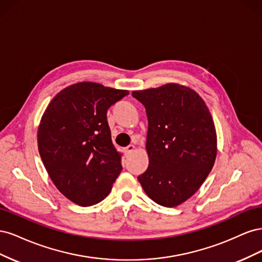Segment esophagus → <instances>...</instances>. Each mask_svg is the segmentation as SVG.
<instances>
[{
  "label": "esophagus",
  "instance_id": "1",
  "mask_svg": "<svg viewBox=\"0 0 262 262\" xmlns=\"http://www.w3.org/2000/svg\"><path fill=\"white\" fill-rule=\"evenodd\" d=\"M134 148H136V147H134V145H132V144H130V145L126 146V147L124 148V153H125V155H130V154L133 152V150H134Z\"/></svg>",
  "mask_w": 262,
  "mask_h": 262
}]
</instances>
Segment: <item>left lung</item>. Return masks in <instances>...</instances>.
I'll return each mask as SVG.
<instances>
[{
  "label": "left lung",
  "mask_w": 262,
  "mask_h": 262,
  "mask_svg": "<svg viewBox=\"0 0 262 262\" xmlns=\"http://www.w3.org/2000/svg\"><path fill=\"white\" fill-rule=\"evenodd\" d=\"M145 107L148 167L138 177L157 204L173 208L193 195L213 168L215 125L204 100L190 87L168 83L132 92Z\"/></svg>",
  "instance_id": "1"
}]
</instances>
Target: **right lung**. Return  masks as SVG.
<instances>
[{"mask_svg":"<svg viewBox=\"0 0 262 262\" xmlns=\"http://www.w3.org/2000/svg\"><path fill=\"white\" fill-rule=\"evenodd\" d=\"M98 83L80 82L58 93L39 123V154L59 191L81 207L109 194L122 170L107 112L128 95Z\"/></svg>","mask_w":262,"mask_h":262,"instance_id":"obj_1","label":"right lung"}]
</instances>
